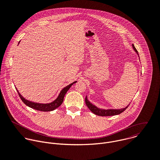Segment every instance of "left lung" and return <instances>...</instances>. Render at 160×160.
<instances>
[{"instance_id":"1","label":"left lung","mask_w":160,"mask_h":160,"mask_svg":"<svg viewBox=\"0 0 160 160\" xmlns=\"http://www.w3.org/2000/svg\"><path fill=\"white\" fill-rule=\"evenodd\" d=\"M132 48L133 49V50L136 52V53L138 54V55L139 56L138 52L137 51V49H135L134 45L132 44ZM85 103L87 106L88 108V109L92 111L94 114L98 116H101V117H107V116H114V115H119V114L122 113V112H123L129 106V104L125 107V108H122V109H101L98 108L97 106H96L95 105H93L92 103H90V102L87 99V98L86 96L85 98Z\"/></svg>"}]
</instances>
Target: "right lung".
<instances>
[{"label":"right lung","instance_id":"obj_1","mask_svg":"<svg viewBox=\"0 0 160 160\" xmlns=\"http://www.w3.org/2000/svg\"><path fill=\"white\" fill-rule=\"evenodd\" d=\"M20 42V41H19ZM19 42L18 43V44L19 43ZM77 82V81L72 83L71 84L67 85L66 87H64L61 91L60 92L59 96H58V98L52 102H50V103H47V104H41V103H37V102H33L32 101H30L28 100L25 99L23 97H22L18 92V89L16 88L17 92L21 98V99L22 100V101L27 106L33 108L34 109L38 110V111H53L55 109H56L57 108H58L63 102L64 100V96L66 94V93L67 92V91L69 90V88L72 87V85L73 83H75Z\"/></svg>","mask_w":160,"mask_h":160}]
</instances>
